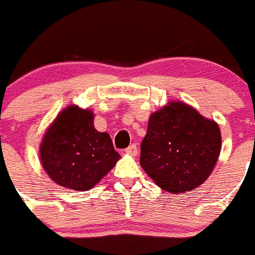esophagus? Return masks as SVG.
<instances>
[{"label":"esophagus","mask_w":255,"mask_h":255,"mask_svg":"<svg viewBox=\"0 0 255 255\" xmlns=\"http://www.w3.org/2000/svg\"><path fill=\"white\" fill-rule=\"evenodd\" d=\"M125 151H127V153H128V155L135 156V155H137V146H136L135 143H132V145L128 146Z\"/></svg>","instance_id":"obj_1"}]
</instances>
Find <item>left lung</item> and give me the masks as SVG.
I'll list each match as a JSON object with an SVG mask.
<instances>
[{
    "mask_svg": "<svg viewBox=\"0 0 255 255\" xmlns=\"http://www.w3.org/2000/svg\"><path fill=\"white\" fill-rule=\"evenodd\" d=\"M221 142L216 122L185 103L171 102L148 119L140 165L162 190L188 192L210 177Z\"/></svg>",
    "mask_w": 255,
    "mask_h": 255,
    "instance_id": "8db88e82",
    "label": "left lung"
}]
</instances>
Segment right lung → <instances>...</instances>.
<instances>
[{"label": "right lung", "instance_id": "obj_1", "mask_svg": "<svg viewBox=\"0 0 255 255\" xmlns=\"http://www.w3.org/2000/svg\"><path fill=\"white\" fill-rule=\"evenodd\" d=\"M43 168L63 187L88 191L119 160L109 133L94 128L92 110L70 105L43 136L39 148Z\"/></svg>", "mask_w": 255, "mask_h": 255}]
</instances>
